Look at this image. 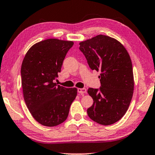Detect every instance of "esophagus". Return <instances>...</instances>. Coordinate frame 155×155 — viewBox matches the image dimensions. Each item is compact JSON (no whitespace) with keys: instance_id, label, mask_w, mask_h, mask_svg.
Returning a JSON list of instances; mask_svg holds the SVG:
<instances>
[{"instance_id":"esophagus-1","label":"esophagus","mask_w":155,"mask_h":155,"mask_svg":"<svg viewBox=\"0 0 155 155\" xmlns=\"http://www.w3.org/2000/svg\"><path fill=\"white\" fill-rule=\"evenodd\" d=\"M78 92L80 93V94H82L86 92V88H78Z\"/></svg>"}]
</instances>
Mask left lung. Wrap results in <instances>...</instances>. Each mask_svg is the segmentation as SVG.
<instances>
[{"label":"left lung","mask_w":155,"mask_h":155,"mask_svg":"<svg viewBox=\"0 0 155 155\" xmlns=\"http://www.w3.org/2000/svg\"><path fill=\"white\" fill-rule=\"evenodd\" d=\"M79 48L90 69L101 72V87L87 90L94 101L87 109V115L99 124H115L126 113L133 96L134 75L130 55L120 42L104 35L80 42Z\"/></svg>","instance_id":"1"}]
</instances>
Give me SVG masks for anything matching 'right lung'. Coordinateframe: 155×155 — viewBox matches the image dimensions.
<instances>
[{"instance_id": "right-lung-1", "label": "right lung", "mask_w": 155, "mask_h": 155, "mask_svg": "<svg viewBox=\"0 0 155 155\" xmlns=\"http://www.w3.org/2000/svg\"><path fill=\"white\" fill-rule=\"evenodd\" d=\"M74 42L47 39L35 44L23 60L21 75L23 98L31 115L39 124L53 127L68 118L77 88H66L54 80Z\"/></svg>"}]
</instances>
